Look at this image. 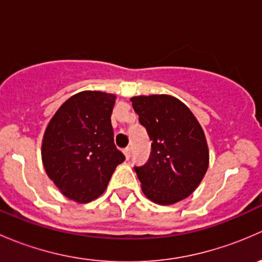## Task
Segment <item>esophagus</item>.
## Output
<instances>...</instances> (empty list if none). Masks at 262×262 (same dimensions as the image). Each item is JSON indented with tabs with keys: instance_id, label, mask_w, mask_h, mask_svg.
<instances>
[{
	"instance_id": "obj_1",
	"label": "esophagus",
	"mask_w": 262,
	"mask_h": 262,
	"mask_svg": "<svg viewBox=\"0 0 262 262\" xmlns=\"http://www.w3.org/2000/svg\"><path fill=\"white\" fill-rule=\"evenodd\" d=\"M123 152H124V155H125V158H126V160H129V158H130V148H129V147L124 148Z\"/></svg>"
}]
</instances>
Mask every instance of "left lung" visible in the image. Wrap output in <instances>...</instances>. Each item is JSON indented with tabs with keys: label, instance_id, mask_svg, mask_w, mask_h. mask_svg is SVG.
<instances>
[{
	"label": "left lung",
	"instance_id": "obj_1",
	"mask_svg": "<svg viewBox=\"0 0 262 262\" xmlns=\"http://www.w3.org/2000/svg\"><path fill=\"white\" fill-rule=\"evenodd\" d=\"M139 123L152 141L149 160L136 166L144 195L161 205L189 196L207 172L204 132L189 107L168 95L132 97Z\"/></svg>",
	"mask_w": 262,
	"mask_h": 262
}]
</instances>
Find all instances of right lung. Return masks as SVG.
<instances>
[{
    "label": "right lung",
    "instance_id": "add662e5",
    "mask_svg": "<svg viewBox=\"0 0 262 262\" xmlns=\"http://www.w3.org/2000/svg\"><path fill=\"white\" fill-rule=\"evenodd\" d=\"M115 96L100 91L73 95L49 121L41 144L43 165L64 196L90 203L107 187L125 156L114 143Z\"/></svg>",
    "mask_w": 262,
    "mask_h": 262
}]
</instances>
